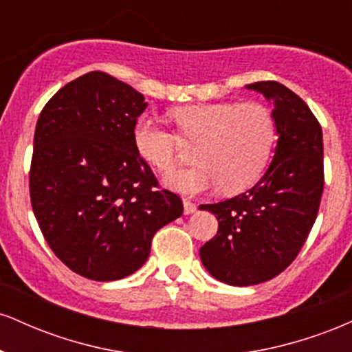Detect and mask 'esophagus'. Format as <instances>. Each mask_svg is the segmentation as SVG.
Returning a JSON list of instances; mask_svg holds the SVG:
<instances>
[{
	"label": "esophagus",
	"mask_w": 352,
	"mask_h": 352,
	"mask_svg": "<svg viewBox=\"0 0 352 352\" xmlns=\"http://www.w3.org/2000/svg\"><path fill=\"white\" fill-rule=\"evenodd\" d=\"M197 212V205L193 201H190L185 199L184 200V213L185 215H190V213H195Z\"/></svg>",
	"instance_id": "esophagus-1"
}]
</instances>
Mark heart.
<instances>
[{
  "label": "heart",
  "instance_id": "heart-1",
  "mask_svg": "<svg viewBox=\"0 0 352 352\" xmlns=\"http://www.w3.org/2000/svg\"><path fill=\"white\" fill-rule=\"evenodd\" d=\"M184 142H199L200 165L165 179L167 187L182 193H199L221 185L225 193H240L263 175L274 145V120L256 102H215L182 106L170 112ZM132 142L140 159L160 172L179 162V137L142 116L132 129Z\"/></svg>",
  "mask_w": 352,
  "mask_h": 352
}]
</instances>
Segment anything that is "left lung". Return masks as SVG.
<instances>
[{
  "label": "left lung",
  "mask_w": 352,
  "mask_h": 352,
  "mask_svg": "<svg viewBox=\"0 0 352 352\" xmlns=\"http://www.w3.org/2000/svg\"><path fill=\"white\" fill-rule=\"evenodd\" d=\"M272 106L278 142L268 170L233 199L200 205L218 232L200 248L205 270L218 281L252 286L288 268L305 245L321 201L322 131L308 104L276 80L245 86Z\"/></svg>",
  "instance_id": "obj_1"
}]
</instances>
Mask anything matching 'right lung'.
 <instances>
[{
    "mask_svg": "<svg viewBox=\"0 0 352 352\" xmlns=\"http://www.w3.org/2000/svg\"><path fill=\"white\" fill-rule=\"evenodd\" d=\"M144 96L92 71L60 87L36 124L30 172L39 228L67 268L122 280L147 261L152 238L184 213L132 142Z\"/></svg>",
    "mask_w": 352,
    "mask_h": 352,
    "instance_id": "right-lung-1",
    "label": "right lung"
}]
</instances>
